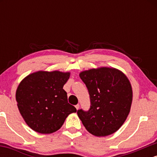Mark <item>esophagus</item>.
<instances>
[{
    "mask_svg": "<svg viewBox=\"0 0 157 157\" xmlns=\"http://www.w3.org/2000/svg\"><path fill=\"white\" fill-rule=\"evenodd\" d=\"M75 108H76L77 110H78L79 109H80V105H79V104H77V105H75Z\"/></svg>",
    "mask_w": 157,
    "mask_h": 157,
    "instance_id": "34e87169",
    "label": "esophagus"
}]
</instances>
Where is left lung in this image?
<instances>
[{"mask_svg":"<svg viewBox=\"0 0 157 157\" xmlns=\"http://www.w3.org/2000/svg\"><path fill=\"white\" fill-rule=\"evenodd\" d=\"M80 77L87 87L91 107L77 115L90 134L106 136L123 125L130 112L133 100L128 78L115 68L100 67L86 70Z\"/></svg>","mask_w":157,"mask_h":157,"instance_id":"1","label":"left lung"}]
</instances>
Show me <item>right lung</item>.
<instances>
[{
	"label": "right lung",
	"instance_id": "1",
	"mask_svg": "<svg viewBox=\"0 0 157 157\" xmlns=\"http://www.w3.org/2000/svg\"><path fill=\"white\" fill-rule=\"evenodd\" d=\"M69 77L68 71H38L20 82L15 94L17 108L32 130L52 134L62 127L70 113L76 112L63 89Z\"/></svg>",
	"mask_w": 157,
	"mask_h": 157
}]
</instances>
